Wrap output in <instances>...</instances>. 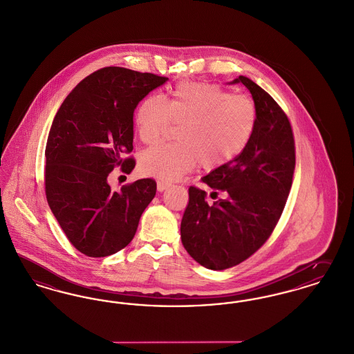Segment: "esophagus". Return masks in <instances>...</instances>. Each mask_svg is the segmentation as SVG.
I'll return each instance as SVG.
<instances>
[{
    "label": "esophagus",
    "instance_id": "esophagus-1",
    "mask_svg": "<svg viewBox=\"0 0 354 354\" xmlns=\"http://www.w3.org/2000/svg\"><path fill=\"white\" fill-rule=\"evenodd\" d=\"M171 185L168 181H158L157 183V190L158 192H164L165 189H168L169 186Z\"/></svg>",
    "mask_w": 354,
    "mask_h": 354
}]
</instances>
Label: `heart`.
Masks as SVG:
<instances>
[{
    "instance_id": "obj_1",
    "label": "heart",
    "mask_w": 354,
    "mask_h": 354,
    "mask_svg": "<svg viewBox=\"0 0 354 354\" xmlns=\"http://www.w3.org/2000/svg\"><path fill=\"white\" fill-rule=\"evenodd\" d=\"M180 122L177 142L160 144L141 156V169L154 177L176 180L198 168L223 167L249 144L257 124L254 102L207 82H181L168 102L150 94L136 113L144 144L160 140L170 122Z\"/></svg>"
}]
</instances>
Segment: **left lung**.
<instances>
[{
    "label": "left lung",
    "mask_w": 354,
    "mask_h": 354,
    "mask_svg": "<svg viewBox=\"0 0 354 354\" xmlns=\"http://www.w3.org/2000/svg\"><path fill=\"white\" fill-rule=\"evenodd\" d=\"M243 84L252 94L257 124L241 153L212 170L203 183L206 192L189 187V204L181 221L186 252L212 270L241 263L270 237L286 204L296 165L290 122L279 104L250 78L240 75L230 84Z\"/></svg>",
    "instance_id": "8db88e82"
}]
</instances>
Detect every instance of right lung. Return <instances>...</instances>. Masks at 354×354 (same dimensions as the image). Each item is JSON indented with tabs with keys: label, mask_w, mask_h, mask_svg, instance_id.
<instances>
[{
	"label": "right lung",
	"mask_w": 354,
	"mask_h": 354,
	"mask_svg": "<svg viewBox=\"0 0 354 354\" xmlns=\"http://www.w3.org/2000/svg\"><path fill=\"white\" fill-rule=\"evenodd\" d=\"M167 77L108 66L84 78L65 98L48 136L46 200L75 249L106 257L133 240L142 212L156 196V181L137 180L112 190L115 167L131 173L133 113Z\"/></svg>",
	"instance_id": "right-lung-1"
}]
</instances>
